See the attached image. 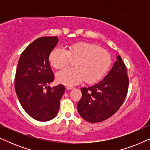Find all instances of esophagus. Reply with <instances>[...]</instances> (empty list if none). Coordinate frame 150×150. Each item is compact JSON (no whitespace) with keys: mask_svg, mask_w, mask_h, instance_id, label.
Returning a JSON list of instances; mask_svg holds the SVG:
<instances>
[{"mask_svg":"<svg viewBox=\"0 0 150 150\" xmlns=\"http://www.w3.org/2000/svg\"><path fill=\"white\" fill-rule=\"evenodd\" d=\"M66 89H67V90H71V89H73L74 88H73L72 87H67Z\"/></svg>","mask_w":150,"mask_h":150,"instance_id":"34e87169","label":"esophagus"}]
</instances>
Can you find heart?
Segmentation results:
<instances>
[{
	"label": "heart",
	"mask_w": 150,
	"mask_h": 150,
	"mask_svg": "<svg viewBox=\"0 0 150 150\" xmlns=\"http://www.w3.org/2000/svg\"><path fill=\"white\" fill-rule=\"evenodd\" d=\"M71 60L75 68H65L56 74L59 83L73 86L85 80L87 83L99 81L111 64V58L106 51L96 45L86 42L76 43L65 50L57 48L51 52L49 61L54 68L65 67Z\"/></svg>",
	"instance_id": "1"
}]
</instances>
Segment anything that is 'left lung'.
Returning <instances> with one entry per match:
<instances>
[{
    "label": "left lung",
    "instance_id": "left-lung-1",
    "mask_svg": "<svg viewBox=\"0 0 150 150\" xmlns=\"http://www.w3.org/2000/svg\"><path fill=\"white\" fill-rule=\"evenodd\" d=\"M112 68L101 81L81 89L82 98L78 111L87 122L97 123L111 117L119 110L128 89L126 67L120 55L116 56Z\"/></svg>",
    "mask_w": 150,
    "mask_h": 150
}]
</instances>
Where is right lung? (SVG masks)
<instances>
[{"mask_svg":"<svg viewBox=\"0 0 150 150\" xmlns=\"http://www.w3.org/2000/svg\"><path fill=\"white\" fill-rule=\"evenodd\" d=\"M58 42L57 37L37 39L20 55L16 69L15 89L20 103L27 114L40 122L55 117L65 91L62 85L48 86L54 78L49 56Z\"/></svg>","mask_w":150,"mask_h":150,"instance_id":"obj_1","label":"right lung"}]
</instances>
